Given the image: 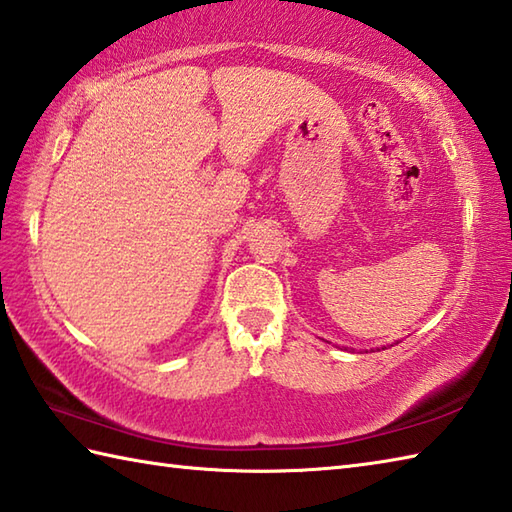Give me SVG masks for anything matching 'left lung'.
Instances as JSON below:
<instances>
[{
	"label": "left lung",
	"instance_id": "1",
	"mask_svg": "<svg viewBox=\"0 0 512 512\" xmlns=\"http://www.w3.org/2000/svg\"><path fill=\"white\" fill-rule=\"evenodd\" d=\"M383 350H385V347H383Z\"/></svg>",
	"mask_w": 512,
	"mask_h": 512
}]
</instances>
